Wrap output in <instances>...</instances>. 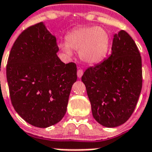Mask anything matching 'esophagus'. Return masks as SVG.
<instances>
[{
    "label": "esophagus",
    "instance_id": "obj_1",
    "mask_svg": "<svg viewBox=\"0 0 152 152\" xmlns=\"http://www.w3.org/2000/svg\"><path fill=\"white\" fill-rule=\"evenodd\" d=\"M83 71L82 69H79L78 71H77V76H78V78H81L82 76H83Z\"/></svg>",
    "mask_w": 152,
    "mask_h": 152
}]
</instances>
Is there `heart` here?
<instances>
[{"instance_id": "obj_1", "label": "heart", "mask_w": 152, "mask_h": 152, "mask_svg": "<svg viewBox=\"0 0 152 152\" xmlns=\"http://www.w3.org/2000/svg\"><path fill=\"white\" fill-rule=\"evenodd\" d=\"M67 42L58 47L67 57L72 56V50L78 51L83 61L96 64L104 59L108 52L110 39L106 31L99 27H80L67 34Z\"/></svg>"}]
</instances>
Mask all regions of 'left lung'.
Here are the masks:
<instances>
[{"instance_id":"8db88e82","label":"left lung","mask_w":152,"mask_h":152,"mask_svg":"<svg viewBox=\"0 0 152 152\" xmlns=\"http://www.w3.org/2000/svg\"><path fill=\"white\" fill-rule=\"evenodd\" d=\"M108 59L88 68L82 76L92 115L102 126L126 122L137 106L142 88V61L134 40L125 31L113 35Z\"/></svg>"}]
</instances>
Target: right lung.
Wrapping results in <instances>:
<instances>
[{"label":"right lung","instance_id":"add662e5","mask_svg":"<svg viewBox=\"0 0 152 152\" xmlns=\"http://www.w3.org/2000/svg\"><path fill=\"white\" fill-rule=\"evenodd\" d=\"M56 37L43 23L28 27L13 44L6 67L11 101L16 113L30 125L47 128L61 120L76 65L57 57Z\"/></svg>","mask_w":152,"mask_h":152}]
</instances>
